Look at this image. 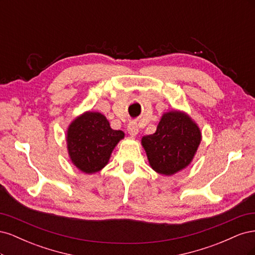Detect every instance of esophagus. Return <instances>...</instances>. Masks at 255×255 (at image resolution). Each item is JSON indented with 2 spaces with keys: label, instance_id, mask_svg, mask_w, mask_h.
<instances>
[{
  "label": "esophagus",
  "instance_id": "esophagus-1",
  "mask_svg": "<svg viewBox=\"0 0 255 255\" xmlns=\"http://www.w3.org/2000/svg\"><path fill=\"white\" fill-rule=\"evenodd\" d=\"M138 132H139V128H138L137 123L130 122L129 125L128 126V133L130 136H136V135L138 134Z\"/></svg>",
  "mask_w": 255,
  "mask_h": 255
}]
</instances>
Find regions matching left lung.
<instances>
[{
  "instance_id": "1",
  "label": "left lung",
  "mask_w": 255,
  "mask_h": 255,
  "mask_svg": "<svg viewBox=\"0 0 255 255\" xmlns=\"http://www.w3.org/2000/svg\"><path fill=\"white\" fill-rule=\"evenodd\" d=\"M201 139V130L186 113L170 111L161 116L155 133L141 138V144L153 170L172 175L190 165Z\"/></svg>"
}]
</instances>
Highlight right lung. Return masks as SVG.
Returning a JSON list of instances; mask_svg holds the SVG:
<instances>
[{
  "label": "right lung",
  "instance_id": "right-lung-1",
  "mask_svg": "<svg viewBox=\"0 0 255 255\" xmlns=\"http://www.w3.org/2000/svg\"><path fill=\"white\" fill-rule=\"evenodd\" d=\"M123 138L125 133L113 129L104 115L85 112L68 127L66 140L69 157L82 172H99L109 164L115 146Z\"/></svg>",
  "mask_w": 255,
  "mask_h": 255
}]
</instances>
